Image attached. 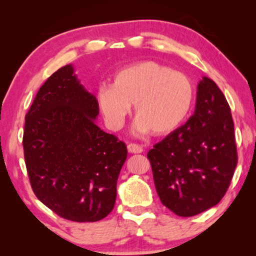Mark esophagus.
Instances as JSON below:
<instances>
[{"label": "esophagus", "instance_id": "esophagus-1", "mask_svg": "<svg viewBox=\"0 0 256 256\" xmlns=\"http://www.w3.org/2000/svg\"><path fill=\"white\" fill-rule=\"evenodd\" d=\"M128 150L130 154H141L144 151V148L136 144H130L128 146Z\"/></svg>", "mask_w": 256, "mask_h": 256}]
</instances>
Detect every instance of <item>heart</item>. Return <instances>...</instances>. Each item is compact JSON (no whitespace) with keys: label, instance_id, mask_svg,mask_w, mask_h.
<instances>
[{"label":"heart","instance_id":"1","mask_svg":"<svg viewBox=\"0 0 256 256\" xmlns=\"http://www.w3.org/2000/svg\"><path fill=\"white\" fill-rule=\"evenodd\" d=\"M196 89L190 78L154 60L125 66L112 84L99 86L96 100L107 126L120 130L134 104V131L166 136L183 124L192 110Z\"/></svg>","mask_w":256,"mask_h":256}]
</instances>
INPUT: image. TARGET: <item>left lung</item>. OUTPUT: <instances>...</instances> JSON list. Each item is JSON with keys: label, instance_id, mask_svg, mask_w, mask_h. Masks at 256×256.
Instances as JSON below:
<instances>
[{"label": "left lung", "instance_id": "left-lung-1", "mask_svg": "<svg viewBox=\"0 0 256 256\" xmlns=\"http://www.w3.org/2000/svg\"><path fill=\"white\" fill-rule=\"evenodd\" d=\"M154 186L164 206L192 216L218 204L237 166L230 107L214 81L198 84L196 110L183 126L148 152Z\"/></svg>", "mask_w": 256, "mask_h": 256}]
</instances>
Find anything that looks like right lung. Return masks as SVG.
<instances>
[{"label":"right lung","instance_id":"right-lung-1","mask_svg":"<svg viewBox=\"0 0 256 256\" xmlns=\"http://www.w3.org/2000/svg\"><path fill=\"white\" fill-rule=\"evenodd\" d=\"M98 114L96 97L68 64L40 86L26 115L22 144L34 196L71 222L110 214L128 157L124 142L94 122Z\"/></svg>","mask_w":256,"mask_h":256}]
</instances>
